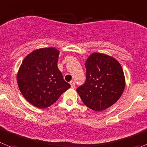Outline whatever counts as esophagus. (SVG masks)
I'll return each instance as SVG.
<instances>
[{
	"label": "esophagus",
	"mask_w": 147,
	"mask_h": 147,
	"mask_svg": "<svg viewBox=\"0 0 147 147\" xmlns=\"http://www.w3.org/2000/svg\"><path fill=\"white\" fill-rule=\"evenodd\" d=\"M70 84H71V88H75V82L74 81H71V82H70Z\"/></svg>",
	"instance_id": "esophagus-1"
}]
</instances>
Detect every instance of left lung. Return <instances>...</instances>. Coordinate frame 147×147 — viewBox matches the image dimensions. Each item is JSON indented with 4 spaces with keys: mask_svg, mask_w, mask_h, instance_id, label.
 <instances>
[{
    "mask_svg": "<svg viewBox=\"0 0 147 147\" xmlns=\"http://www.w3.org/2000/svg\"><path fill=\"white\" fill-rule=\"evenodd\" d=\"M86 81L76 89L83 103L93 111L106 109L119 99L125 87L120 63L111 56L94 52L85 63Z\"/></svg>",
    "mask_w": 147,
    "mask_h": 147,
    "instance_id": "1",
    "label": "left lung"
}]
</instances>
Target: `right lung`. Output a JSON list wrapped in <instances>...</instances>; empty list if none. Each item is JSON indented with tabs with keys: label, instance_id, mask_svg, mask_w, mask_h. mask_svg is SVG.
I'll return each instance as SVG.
<instances>
[{
	"label": "right lung",
	"instance_id": "1",
	"mask_svg": "<svg viewBox=\"0 0 147 147\" xmlns=\"http://www.w3.org/2000/svg\"><path fill=\"white\" fill-rule=\"evenodd\" d=\"M59 55L54 47L36 49L27 55L19 68V89L36 107L48 108L71 87L57 68Z\"/></svg>",
	"mask_w": 147,
	"mask_h": 147
}]
</instances>
